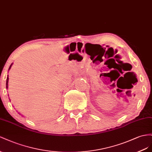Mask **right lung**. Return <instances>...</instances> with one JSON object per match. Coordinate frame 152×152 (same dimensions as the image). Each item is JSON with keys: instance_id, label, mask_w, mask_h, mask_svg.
I'll return each instance as SVG.
<instances>
[{"instance_id": "obj_1", "label": "right lung", "mask_w": 152, "mask_h": 152, "mask_svg": "<svg viewBox=\"0 0 152 152\" xmlns=\"http://www.w3.org/2000/svg\"><path fill=\"white\" fill-rule=\"evenodd\" d=\"M11 65L10 66V69H9V70H10V68H11ZM8 80H9V78H8V77H7V80H6V88H7V85H8Z\"/></svg>"}]
</instances>
